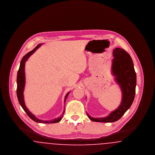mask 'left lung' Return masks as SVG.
<instances>
[{
    "instance_id": "left-lung-1",
    "label": "left lung",
    "mask_w": 155,
    "mask_h": 155,
    "mask_svg": "<svg viewBox=\"0 0 155 155\" xmlns=\"http://www.w3.org/2000/svg\"><path fill=\"white\" fill-rule=\"evenodd\" d=\"M113 54L114 59L112 60L111 72L122 91L121 102L117 109L105 117L94 118L87 113L89 118L93 121L112 123L117 121L131 107L135 97L137 75L133 60L123 49L117 48Z\"/></svg>"
}]
</instances>
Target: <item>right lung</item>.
I'll use <instances>...</instances> for the list:
<instances>
[{"mask_svg": "<svg viewBox=\"0 0 155 155\" xmlns=\"http://www.w3.org/2000/svg\"><path fill=\"white\" fill-rule=\"evenodd\" d=\"M41 44H39L37 45V46L31 52H28L27 54H26L23 58L21 61L20 67L17 73V98L18 100V102L21 106L23 110L25 111V113L27 114V115L29 116L30 118H31L32 120L34 121L37 122V123H46V124H52V123H56L59 122L61 118L63 117V115L64 113V109L62 115L59 117L58 118H54L53 120H41L38 118H37L33 114H32L30 112L29 110L27 109V107L25 106V102H24V95H23V92L24 89V87H25V63L26 61L28 60V59L30 58V56L37 51V49L41 46ZM70 94V92L67 94L65 96L64 98V103L66 102L67 97Z\"/></svg>", "mask_w": 155, "mask_h": 155, "instance_id": "right-lung-1", "label": "right lung"}]
</instances>
